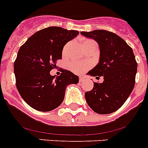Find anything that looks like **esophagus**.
I'll return each instance as SVG.
<instances>
[{
	"label": "esophagus",
	"instance_id": "esophagus-1",
	"mask_svg": "<svg viewBox=\"0 0 148 148\" xmlns=\"http://www.w3.org/2000/svg\"><path fill=\"white\" fill-rule=\"evenodd\" d=\"M84 81V76H80L79 77V82H82Z\"/></svg>",
	"mask_w": 148,
	"mask_h": 148
}]
</instances>
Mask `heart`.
<instances>
[{
	"label": "heart",
	"mask_w": 148,
	"mask_h": 148,
	"mask_svg": "<svg viewBox=\"0 0 148 148\" xmlns=\"http://www.w3.org/2000/svg\"><path fill=\"white\" fill-rule=\"evenodd\" d=\"M92 40H87L86 42H90ZM90 66V64L88 63H83V64H78V63L72 62L70 64V68L74 73H82Z\"/></svg>",
	"instance_id": "b5f03b06"
}]
</instances>
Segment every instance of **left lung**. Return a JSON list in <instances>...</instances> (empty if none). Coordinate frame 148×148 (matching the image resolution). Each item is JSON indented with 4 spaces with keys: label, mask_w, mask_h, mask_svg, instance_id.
I'll use <instances>...</instances> for the list:
<instances>
[{
    "label": "left lung",
    "mask_w": 148,
    "mask_h": 148,
    "mask_svg": "<svg viewBox=\"0 0 148 148\" xmlns=\"http://www.w3.org/2000/svg\"><path fill=\"white\" fill-rule=\"evenodd\" d=\"M81 34L95 40L100 49L98 64L87 74L104 78L102 83L94 82L92 90L85 92L86 101L99 114L113 113L126 101L135 85L137 63L133 49L119 35L107 30Z\"/></svg>",
    "instance_id": "obj_1"
}]
</instances>
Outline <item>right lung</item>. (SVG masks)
<instances>
[{
	"instance_id": "add662e5",
	"label": "right lung",
	"mask_w": 148,
	"mask_h": 148,
	"mask_svg": "<svg viewBox=\"0 0 148 148\" xmlns=\"http://www.w3.org/2000/svg\"><path fill=\"white\" fill-rule=\"evenodd\" d=\"M79 34L76 30L49 27L39 30L21 47L14 63L16 87L31 108L48 112L61 105L66 87L78 83V76L62 70L50 75L56 61L61 59L64 46Z\"/></svg>"
}]
</instances>
